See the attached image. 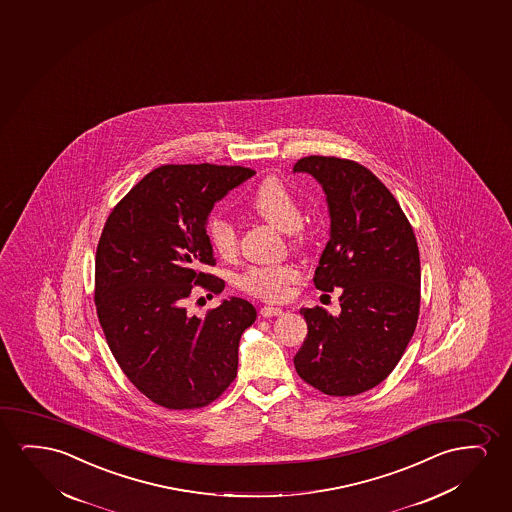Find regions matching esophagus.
I'll use <instances>...</instances> for the list:
<instances>
[{
  "instance_id": "34e87169",
  "label": "esophagus",
  "mask_w": 512,
  "mask_h": 512,
  "mask_svg": "<svg viewBox=\"0 0 512 512\" xmlns=\"http://www.w3.org/2000/svg\"><path fill=\"white\" fill-rule=\"evenodd\" d=\"M260 314L263 317L281 316L282 309L281 307H274V305H265V307H261Z\"/></svg>"
}]
</instances>
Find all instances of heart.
I'll list each match as a JSON object with an SVG mask.
<instances>
[{
  "instance_id": "heart-1",
  "label": "heart",
  "mask_w": 512,
  "mask_h": 512,
  "mask_svg": "<svg viewBox=\"0 0 512 512\" xmlns=\"http://www.w3.org/2000/svg\"><path fill=\"white\" fill-rule=\"evenodd\" d=\"M251 207L270 226L284 233H293L302 226V209L295 196L277 179H267L252 196ZM212 249L221 258H231L237 252V231L223 216H214L207 226ZM298 281V270L293 265H265L251 267L238 277V288L247 295L268 302L284 300L289 286Z\"/></svg>"
}]
</instances>
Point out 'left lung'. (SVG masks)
Returning <instances> with one entry per match:
<instances>
[{"instance_id":"1","label":"left lung","mask_w":512,"mask_h":512,"mask_svg":"<svg viewBox=\"0 0 512 512\" xmlns=\"http://www.w3.org/2000/svg\"><path fill=\"white\" fill-rule=\"evenodd\" d=\"M293 172L319 182L330 214L314 284L342 289L337 316L300 309L309 332L293 360L296 372L326 395H360L391 374L416 330L418 242L395 196L365 166L309 156Z\"/></svg>"}]
</instances>
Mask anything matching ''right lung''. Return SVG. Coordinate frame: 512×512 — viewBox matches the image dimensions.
Wrapping results in <instances>:
<instances>
[{"mask_svg":"<svg viewBox=\"0 0 512 512\" xmlns=\"http://www.w3.org/2000/svg\"><path fill=\"white\" fill-rule=\"evenodd\" d=\"M244 166H159L110 212L96 249L94 302L108 347L138 391L166 409L214 402L235 379L238 344L256 309L231 296L189 316L195 286L223 279L207 235L214 205L251 179Z\"/></svg>","mask_w":512,"mask_h":512,"instance_id":"right-lung-1","label":"right lung"}]
</instances>
